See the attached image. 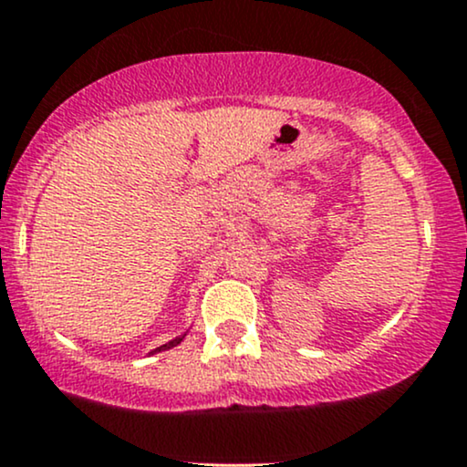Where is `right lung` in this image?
<instances>
[{"mask_svg": "<svg viewBox=\"0 0 467 467\" xmlns=\"http://www.w3.org/2000/svg\"><path fill=\"white\" fill-rule=\"evenodd\" d=\"M182 339V337H181ZM181 339H174V342H170V344H165V347H161V348H156V350H165V348H170V347H176L178 342H181Z\"/></svg>", "mask_w": 467, "mask_h": 467, "instance_id": "add662e5", "label": "right lung"}]
</instances>
